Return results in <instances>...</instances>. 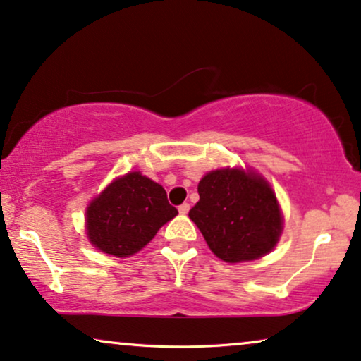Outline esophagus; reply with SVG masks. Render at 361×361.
<instances>
[{
  "label": "esophagus",
  "instance_id": "34e87169",
  "mask_svg": "<svg viewBox=\"0 0 361 361\" xmlns=\"http://www.w3.org/2000/svg\"><path fill=\"white\" fill-rule=\"evenodd\" d=\"M189 209H190V205L187 204V202H184L182 205H179V212H180L182 215H185L187 212H189Z\"/></svg>",
  "mask_w": 361,
  "mask_h": 361
}]
</instances>
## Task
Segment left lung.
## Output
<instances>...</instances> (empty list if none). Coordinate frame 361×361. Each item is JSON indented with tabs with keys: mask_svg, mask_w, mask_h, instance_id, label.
Returning a JSON list of instances; mask_svg holds the SVG:
<instances>
[{
	"mask_svg": "<svg viewBox=\"0 0 361 361\" xmlns=\"http://www.w3.org/2000/svg\"><path fill=\"white\" fill-rule=\"evenodd\" d=\"M199 202L190 221L219 259L235 264L270 252L282 232V215L272 189L242 169L212 171L199 182Z\"/></svg>",
	"mask_w": 361,
	"mask_h": 361,
	"instance_id": "obj_1",
	"label": "left lung"
}]
</instances>
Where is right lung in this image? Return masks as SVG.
Listing matches in <instances>:
<instances>
[{
	"instance_id": "obj_1",
	"label": "right lung",
	"mask_w": 361,
	"mask_h": 361,
	"mask_svg": "<svg viewBox=\"0 0 361 361\" xmlns=\"http://www.w3.org/2000/svg\"><path fill=\"white\" fill-rule=\"evenodd\" d=\"M87 237L97 249L128 257L147 245L164 224L177 215L162 185L129 172L114 180L87 207Z\"/></svg>"
}]
</instances>
